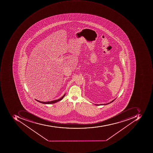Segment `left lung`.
Wrapping results in <instances>:
<instances>
[{"mask_svg":"<svg viewBox=\"0 0 153 153\" xmlns=\"http://www.w3.org/2000/svg\"><path fill=\"white\" fill-rule=\"evenodd\" d=\"M115 99H114V100H113V101H112V102H109V103H107V104H100V105H107V104H109V103H111V102H114V100H115ZM96 105H98V104H96Z\"/></svg>","mask_w":153,"mask_h":153,"instance_id":"1","label":"left lung"}]
</instances>
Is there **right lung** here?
Segmentation results:
<instances>
[{
	"label": "right lung",
	"instance_id": "right-lung-1",
	"mask_svg": "<svg viewBox=\"0 0 153 153\" xmlns=\"http://www.w3.org/2000/svg\"><path fill=\"white\" fill-rule=\"evenodd\" d=\"M65 94L64 95H63V96H62V97H61V98H60V99H57V100H54V101H50V102H41V101H39V100H36V99H35V100H36V101H37V102H40V103H43V104H53V103H56V102H59V101H61V100H62V98L64 97V96H65Z\"/></svg>",
	"mask_w": 153,
	"mask_h": 153
}]
</instances>
